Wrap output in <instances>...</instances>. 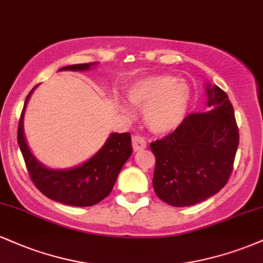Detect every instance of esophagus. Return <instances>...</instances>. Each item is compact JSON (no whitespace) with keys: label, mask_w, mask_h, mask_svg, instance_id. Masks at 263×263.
<instances>
[{"label":"esophagus","mask_w":263,"mask_h":263,"mask_svg":"<svg viewBox=\"0 0 263 263\" xmlns=\"http://www.w3.org/2000/svg\"><path fill=\"white\" fill-rule=\"evenodd\" d=\"M146 141L144 138L140 137V136H134L132 137V147H134V151H141L146 148Z\"/></svg>","instance_id":"1"}]
</instances>
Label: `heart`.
Masks as SVG:
<instances>
[{"mask_svg": "<svg viewBox=\"0 0 263 263\" xmlns=\"http://www.w3.org/2000/svg\"><path fill=\"white\" fill-rule=\"evenodd\" d=\"M127 99L143 110V119L151 131L165 134L177 128L185 117L190 101V87L186 81L172 75H155L138 80L128 89ZM126 116L134 112L120 104Z\"/></svg>", "mask_w": 263, "mask_h": 263, "instance_id": "b5f03b06", "label": "heart"}]
</instances>
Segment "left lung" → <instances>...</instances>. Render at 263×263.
<instances>
[{
  "mask_svg": "<svg viewBox=\"0 0 263 263\" xmlns=\"http://www.w3.org/2000/svg\"><path fill=\"white\" fill-rule=\"evenodd\" d=\"M206 112L190 114L171 135L151 143L153 188L172 206H190L220 192L238 146L234 107L225 91L206 84Z\"/></svg>",
  "mask_w": 263,
  "mask_h": 263,
  "instance_id": "obj_1",
  "label": "left lung"
}]
</instances>
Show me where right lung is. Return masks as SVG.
<instances>
[{
    "label": "right lung",
    "mask_w": 263,
    "mask_h": 263,
    "mask_svg": "<svg viewBox=\"0 0 263 263\" xmlns=\"http://www.w3.org/2000/svg\"><path fill=\"white\" fill-rule=\"evenodd\" d=\"M93 65H96V63L68 65L59 70L85 71ZM35 87L37 86L33 87L27 96L17 132L18 146L25 158L32 182L45 197L58 203L71 206H91L100 203L111 193L122 165L131 156V135L128 132L111 134L101 149L78 167L70 170H50L44 167L32 155L23 131L27 102Z\"/></svg>",
    "instance_id": "1"
}]
</instances>
